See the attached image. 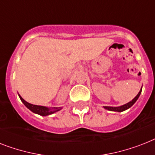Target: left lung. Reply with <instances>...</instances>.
Listing matches in <instances>:
<instances>
[{"instance_id": "8db88e82", "label": "left lung", "mask_w": 155, "mask_h": 155, "mask_svg": "<svg viewBox=\"0 0 155 155\" xmlns=\"http://www.w3.org/2000/svg\"><path fill=\"white\" fill-rule=\"evenodd\" d=\"M141 91H142V89L140 90V91L139 92V94L135 96V98L134 99H133L130 102H129V103H127V104H125V105H123V106L121 107H104V108L105 109H107V110H113V111H119V112H121V111H123V110H127V109H128V108H130V107L133 105V104L135 103V102L137 101V99H139V95H140L141 94Z\"/></svg>"}]
</instances>
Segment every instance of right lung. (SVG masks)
Returning <instances> with one entry per match:
<instances>
[{"label":"right lung","mask_w":155,"mask_h":155,"mask_svg":"<svg viewBox=\"0 0 155 155\" xmlns=\"http://www.w3.org/2000/svg\"><path fill=\"white\" fill-rule=\"evenodd\" d=\"M19 97L21 99V100L23 102V104H25V106L27 107L30 110H32V112L36 113V114H38L40 115H42V116H46V115H48V114H53L54 112L58 111L61 109V107H56L53 108V110H51L50 108H48L46 107L43 106H37V105H33V104H31L29 103H28L21 97V95H19Z\"/></svg>","instance_id":"obj_1"}]
</instances>
